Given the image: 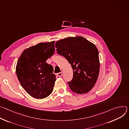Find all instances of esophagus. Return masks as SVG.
<instances>
[{
  "label": "esophagus",
  "instance_id": "34e87169",
  "mask_svg": "<svg viewBox=\"0 0 129 129\" xmlns=\"http://www.w3.org/2000/svg\"><path fill=\"white\" fill-rule=\"evenodd\" d=\"M62 75H63V72H62L57 73V75L58 76V77H61L62 76Z\"/></svg>",
  "mask_w": 129,
  "mask_h": 129
}]
</instances>
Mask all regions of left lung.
Instances as JSON below:
<instances>
[{
	"instance_id": "obj_1",
	"label": "left lung",
	"mask_w": 129,
	"mask_h": 129,
	"mask_svg": "<svg viewBox=\"0 0 129 129\" xmlns=\"http://www.w3.org/2000/svg\"><path fill=\"white\" fill-rule=\"evenodd\" d=\"M56 51L64 56L73 70L72 80L68 82L74 93L89 92L97 80L100 62L97 48L93 43L81 36L70 37L58 40Z\"/></svg>"
}]
</instances>
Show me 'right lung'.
Segmentation results:
<instances>
[{"label": "right lung", "instance_id": "right-lung-1", "mask_svg": "<svg viewBox=\"0 0 129 129\" xmlns=\"http://www.w3.org/2000/svg\"><path fill=\"white\" fill-rule=\"evenodd\" d=\"M55 41L41 42L24 50L17 61L16 72L25 91L33 98H45L52 92L56 76L46 60L55 51Z\"/></svg>", "mask_w": 129, "mask_h": 129}]
</instances>
